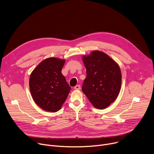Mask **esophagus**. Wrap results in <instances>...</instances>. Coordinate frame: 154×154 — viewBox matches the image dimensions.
<instances>
[{"label": "esophagus", "mask_w": 154, "mask_h": 154, "mask_svg": "<svg viewBox=\"0 0 154 154\" xmlns=\"http://www.w3.org/2000/svg\"><path fill=\"white\" fill-rule=\"evenodd\" d=\"M74 89L75 90H79L80 89V86L79 85H76L75 86H74Z\"/></svg>", "instance_id": "34e87169"}]
</instances>
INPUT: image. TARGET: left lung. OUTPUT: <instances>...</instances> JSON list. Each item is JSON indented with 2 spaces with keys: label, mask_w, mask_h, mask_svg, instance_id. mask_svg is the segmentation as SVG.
<instances>
[{
  "label": "left lung",
  "mask_w": 154,
  "mask_h": 154,
  "mask_svg": "<svg viewBox=\"0 0 154 154\" xmlns=\"http://www.w3.org/2000/svg\"><path fill=\"white\" fill-rule=\"evenodd\" d=\"M82 60L86 69L82 91L95 108L104 109L113 102L119 94L122 75L119 65L99 51L83 55Z\"/></svg>",
  "instance_id": "left-lung-1"
}]
</instances>
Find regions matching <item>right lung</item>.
I'll list each match as a JSON object with an SVG mask.
<instances>
[{
  "mask_svg": "<svg viewBox=\"0 0 154 154\" xmlns=\"http://www.w3.org/2000/svg\"><path fill=\"white\" fill-rule=\"evenodd\" d=\"M64 63V59L48 58L30 74L29 88L32 96L44 110L58 112L69 93L71 87L61 72Z\"/></svg>",
  "mask_w": 154,
  "mask_h": 154,
  "instance_id": "obj_1",
  "label": "right lung"
}]
</instances>
